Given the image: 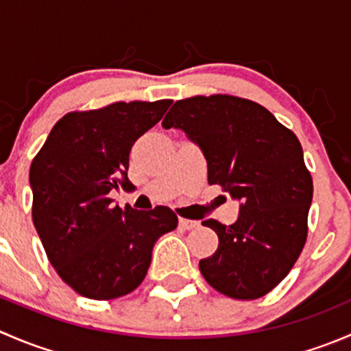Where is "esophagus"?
Here are the masks:
<instances>
[{"label": "esophagus", "instance_id": "esophagus-1", "mask_svg": "<svg viewBox=\"0 0 351 351\" xmlns=\"http://www.w3.org/2000/svg\"><path fill=\"white\" fill-rule=\"evenodd\" d=\"M178 226H180V229H186V231H189V229H195V228H198V226H200V222H198V221H192V219L180 217Z\"/></svg>", "mask_w": 351, "mask_h": 351}]
</instances>
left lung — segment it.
I'll use <instances>...</instances> for the list:
<instances>
[{"mask_svg":"<svg viewBox=\"0 0 351 351\" xmlns=\"http://www.w3.org/2000/svg\"><path fill=\"white\" fill-rule=\"evenodd\" d=\"M200 146L208 183L241 200L239 217L215 219L219 246L200 260L202 275L232 299L263 297L287 277L307 239L313 176L295 134L256 101L232 95L178 100L162 120Z\"/></svg>","mask_w":351,"mask_h":351,"instance_id":"1","label":"left lung"}]
</instances>
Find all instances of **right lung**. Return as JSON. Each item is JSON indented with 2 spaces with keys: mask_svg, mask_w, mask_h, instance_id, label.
<instances>
[{
  "mask_svg": "<svg viewBox=\"0 0 351 351\" xmlns=\"http://www.w3.org/2000/svg\"><path fill=\"white\" fill-rule=\"evenodd\" d=\"M171 100L115 101L58 120L30 165L32 219L49 261L74 292L95 300L143 284L159 236L178 217L168 207L120 208L108 193L127 180L134 143Z\"/></svg>",
  "mask_w": 351,
  "mask_h": 351,
  "instance_id": "obj_1",
  "label": "right lung"
}]
</instances>
